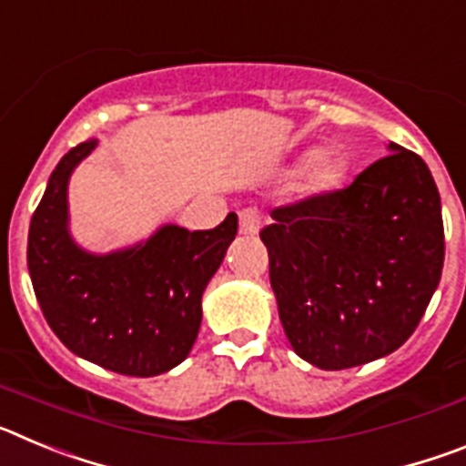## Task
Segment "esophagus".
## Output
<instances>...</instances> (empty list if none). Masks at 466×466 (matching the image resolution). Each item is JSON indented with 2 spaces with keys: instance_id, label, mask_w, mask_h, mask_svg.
I'll return each instance as SVG.
<instances>
[{
  "instance_id": "esophagus-1",
  "label": "esophagus",
  "mask_w": 466,
  "mask_h": 466,
  "mask_svg": "<svg viewBox=\"0 0 466 466\" xmlns=\"http://www.w3.org/2000/svg\"><path fill=\"white\" fill-rule=\"evenodd\" d=\"M261 212L254 208H247L240 212V233H245V236H257L258 228H261Z\"/></svg>"
}]
</instances>
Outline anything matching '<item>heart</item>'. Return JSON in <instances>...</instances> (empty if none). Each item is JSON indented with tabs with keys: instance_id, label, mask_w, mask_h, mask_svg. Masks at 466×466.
Instances as JSON below:
<instances>
[{
	"instance_id": "1",
	"label": "heart",
	"mask_w": 466,
	"mask_h": 466,
	"mask_svg": "<svg viewBox=\"0 0 466 466\" xmlns=\"http://www.w3.org/2000/svg\"><path fill=\"white\" fill-rule=\"evenodd\" d=\"M303 177H306L308 191H331L333 187H339L340 177H343V166H340V160L336 156L322 151V154H315L308 160Z\"/></svg>"
}]
</instances>
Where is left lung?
I'll list each match as a JSON object with an SVG mask.
<instances>
[{
  "label": "left lung",
  "mask_w": 466,
  "mask_h": 466,
  "mask_svg": "<svg viewBox=\"0 0 466 466\" xmlns=\"http://www.w3.org/2000/svg\"><path fill=\"white\" fill-rule=\"evenodd\" d=\"M261 228L284 333L300 360L340 371L410 339L443 268L441 198L399 144L355 182L270 212Z\"/></svg>",
  "instance_id": "obj_1"
}]
</instances>
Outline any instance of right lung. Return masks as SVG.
I'll return each mask as SVG.
<instances>
[{"label":"right lung","mask_w":466,"mask_h":466,"mask_svg":"<svg viewBox=\"0 0 466 466\" xmlns=\"http://www.w3.org/2000/svg\"><path fill=\"white\" fill-rule=\"evenodd\" d=\"M86 139L53 170L27 236V268L41 312L74 355L121 376L149 378L182 364L196 343L209 278L238 233L163 226L142 245L95 257L67 233V182L95 149Z\"/></svg>","instance_id":"1"}]
</instances>
